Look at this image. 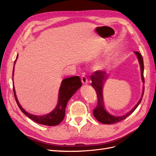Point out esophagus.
Returning a JSON list of instances; mask_svg holds the SVG:
<instances>
[{
    "label": "esophagus",
    "instance_id": "obj_1",
    "mask_svg": "<svg viewBox=\"0 0 156 156\" xmlns=\"http://www.w3.org/2000/svg\"><path fill=\"white\" fill-rule=\"evenodd\" d=\"M81 82L83 83V84H87L88 83V79L85 76H84V75H82Z\"/></svg>",
    "mask_w": 156,
    "mask_h": 156
}]
</instances>
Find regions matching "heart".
Masks as SVG:
<instances>
[{"mask_svg": "<svg viewBox=\"0 0 156 156\" xmlns=\"http://www.w3.org/2000/svg\"><path fill=\"white\" fill-rule=\"evenodd\" d=\"M108 65V61L107 60L102 61V62H100L98 64H97V65L96 66V68L99 71H104L107 68Z\"/></svg>", "mask_w": 156, "mask_h": 156, "instance_id": "heart-1", "label": "heart"}]
</instances>
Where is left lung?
<instances>
[{
	"instance_id": "1",
	"label": "left lung",
	"mask_w": 156,
	"mask_h": 156,
	"mask_svg": "<svg viewBox=\"0 0 156 156\" xmlns=\"http://www.w3.org/2000/svg\"><path fill=\"white\" fill-rule=\"evenodd\" d=\"M134 53L136 55V57L138 58L139 62L140 67V73H141V79H142L143 83H144V63H143V58L139 52L135 51ZM105 72H102V71H97L94 75H91V86L95 90L97 97H98V105L96 107L94 108L93 111V115L96 119L102 124H115L116 122H119L122 120H124L126 118H127L129 115H130L132 112H133L136 108L139 106L140 103L142 100V98L144 94V87L143 88V93L141 98L136 103V105L132 108V109L126 113V115L123 116H116L111 115L105 108L104 102H103V87L108 77H106L105 75Z\"/></svg>"
}]
</instances>
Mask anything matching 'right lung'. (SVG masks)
I'll list each match as a JSON object with an SVG mask.
<instances>
[{
    "instance_id": "right-lung-1",
    "label": "right lung",
    "mask_w": 156,
    "mask_h": 156,
    "mask_svg": "<svg viewBox=\"0 0 156 156\" xmlns=\"http://www.w3.org/2000/svg\"><path fill=\"white\" fill-rule=\"evenodd\" d=\"M18 55H17L16 60L14 62V66L16 62ZM13 73H14V66L13 69L12 73V79H13V90L14 93V96H15L16 102L17 105L20 107L21 111L24 113V114L34 121L36 123L40 124L53 126L59 124L62 122L65 116V111L67 103L69 99L72 98L73 94L77 92L78 89L81 88L82 85V83L81 81V79L79 76H73L72 77L66 78L62 80V83L60 84V87L59 89L58 92V98L57 105L54 109L51 112L46 114L45 115H32L30 113L27 112L24 108H23L17 98V96L16 94L15 88L13 85Z\"/></svg>"
}]
</instances>
